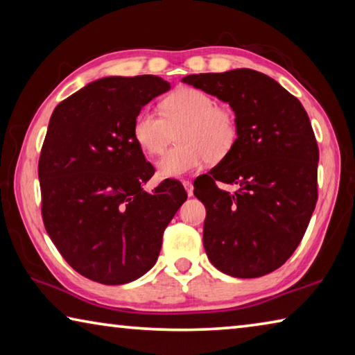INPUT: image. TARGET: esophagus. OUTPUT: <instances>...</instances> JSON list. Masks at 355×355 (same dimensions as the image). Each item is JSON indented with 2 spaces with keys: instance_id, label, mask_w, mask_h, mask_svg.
Wrapping results in <instances>:
<instances>
[{
  "instance_id": "esophagus-1",
  "label": "esophagus",
  "mask_w": 355,
  "mask_h": 355,
  "mask_svg": "<svg viewBox=\"0 0 355 355\" xmlns=\"http://www.w3.org/2000/svg\"><path fill=\"white\" fill-rule=\"evenodd\" d=\"M183 186H184L186 192H188V196L191 197V196H192V192H194V186H192V183H191V182H188V180H186V182H183Z\"/></svg>"
}]
</instances>
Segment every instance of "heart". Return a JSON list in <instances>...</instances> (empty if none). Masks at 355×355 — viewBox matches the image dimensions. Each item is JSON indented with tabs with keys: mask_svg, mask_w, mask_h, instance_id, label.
<instances>
[{
	"mask_svg": "<svg viewBox=\"0 0 355 355\" xmlns=\"http://www.w3.org/2000/svg\"><path fill=\"white\" fill-rule=\"evenodd\" d=\"M163 116L144 107L135 119L133 136L148 156H158L180 126L177 142L158 161L161 178H180L202 169L208 161L227 158L238 141V119L230 107L216 105L211 95L196 87H182L161 103Z\"/></svg>",
	"mask_w": 355,
	"mask_h": 355,
	"instance_id": "1",
	"label": "heart"
}]
</instances>
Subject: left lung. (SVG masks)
<instances>
[{"instance_id": "obj_1", "label": "left lung", "mask_w": 355, "mask_h": 355, "mask_svg": "<svg viewBox=\"0 0 355 355\" xmlns=\"http://www.w3.org/2000/svg\"><path fill=\"white\" fill-rule=\"evenodd\" d=\"M182 81L225 101L238 119L230 155L194 183L207 208L209 261L238 279L272 272L296 250L318 200L320 150L307 112L277 81L250 69ZM218 182L239 191L227 193Z\"/></svg>"}]
</instances>
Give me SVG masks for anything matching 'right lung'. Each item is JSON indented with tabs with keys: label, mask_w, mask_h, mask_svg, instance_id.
Here are the masks:
<instances>
[{
	"label": "right lung",
	"mask_w": 355,
	"mask_h": 355,
	"mask_svg": "<svg viewBox=\"0 0 355 355\" xmlns=\"http://www.w3.org/2000/svg\"><path fill=\"white\" fill-rule=\"evenodd\" d=\"M163 78L106 76L61 101L39 159L42 218L76 272L103 285L139 279L158 260L163 233L188 199L155 173L133 136L137 112L167 92Z\"/></svg>",
	"instance_id": "obj_1"
}]
</instances>
